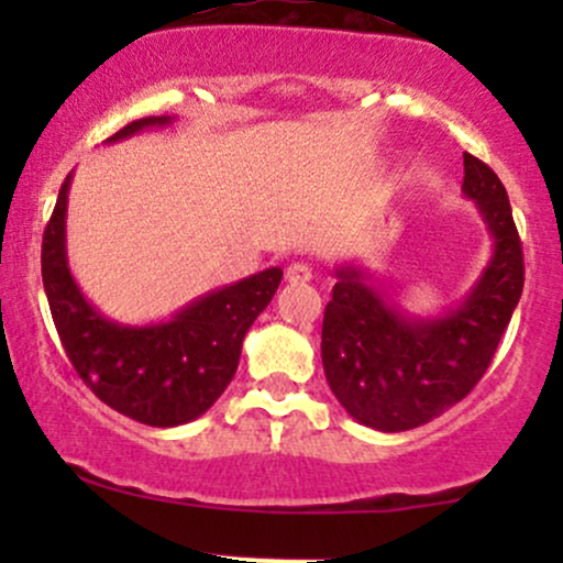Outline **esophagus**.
Here are the masks:
<instances>
[{
    "mask_svg": "<svg viewBox=\"0 0 563 563\" xmlns=\"http://www.w3.org/2000/svg\"><path fill=\"white\" fill-rule=\"evenodd\" d=\"M286 280L288 283H309V280H312V267H309V264H303V262H294L286 269Z\"/></svg>",
    "mask_w": 563,
    "mask_h": 563,
    "instance_id": "obj_1",
    "label": "esophagus"
}]
</instances>
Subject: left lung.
<instances>
[{
	"label": "left lung",
	"instance_id": "left-lung-1",
	"mask_svg": "<svg viewBox=\"0 0 563 563\" xmlns=\"http://www.w3.org/2000/svg\"><path fill=\"white\" fill-rule=\"evenodd\" d=\"M463 192L493 235V256L457 307L434 318L407 314L357 264L335 267L322 318V367L354 421L407 431L461 402L487 373L525 288V254L497 174L463 153Z\"/></svg>",
	"mask_w": 563,
	"mask_h": 563
}]
</instances>
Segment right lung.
I'll list each match as a JSON object with an SVG mask.
<instances>
[{
  "instance_id": "1",
  "label": "right lung",
  "mask_w": 563,
  "mask_h": 563,
  "mask_svg": "<svg viewBox=\"0 0 563 563\" xmlns=\"http://www.w3.org/2000/svg\"><path fill=\"white\" fill-rule=\"evenodd\" d=\"M172 115L132 121L108 142L142 129L169 126ZM70 174L57 192L42 241V280L57 335L70 365L108 407L134 421L169 429L203 416L235 376L243 339L260 318L283 269L269 267L200 299L151 325H124L100 314L76 286L66 254Z\"/></svg>"
}]
</instances>
